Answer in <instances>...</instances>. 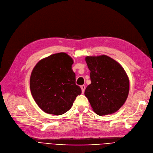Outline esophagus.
<instances>
[{
	"mask_svg": "<svg viewBox=\"0 0 153 153\" xmlns=\"http://www.w3.org/2000/svg\"><path fill=\"white\" fill-rule=\"evenodd\" d=\"M81 90H82V93H85V85H82L81 86Z\"/></svg>",
	"mask_w": 153,
	"mask_h": 153,
	"instance_id": "1",
	"label": "esophagus"
}]
</instances>
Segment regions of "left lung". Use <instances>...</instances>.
<instances>
[{
  "label": "left lung",
  "mask_w": 153,
  "mask_h": 153,
  "mask_svg": "<svg viewBox=\"0 0 153 153\" xmlns=\"http://www.w3.org/2000/svg\"><path fill=\"white\" fill-rule=\"evenodd\" d=\"M85 60L90 71L91 84L85 91L92 109L99 116L119 110L127 99L130 82L120 64L107 55L88 56Z\"/></svg>",
  "instance_id": "1"
}]
</instances>
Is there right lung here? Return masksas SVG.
Listing matches in <instances>:
<instances>
[{
	"instance_id": "obj_1",
	"label": "right lung",
	"mask_w": 153,
	"mask_h": 153,
	"mask_svg": "<svg viewBox=\"0 0 153 153\" xmlns=\"http://www.w3.org/2000/svg\"><path fill=\"white\" fill-rule=\"evenodd\" d=\"M72 58L65 53L53 54L39 61L30 79L32 95L37 105L50 114L62 115L69 110L81 88L76 85Z\"/></svg>"
}]
</instances>
